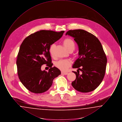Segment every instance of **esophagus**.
<instances>
[{"label":"esophagus","instance_id":"34e87169","mask_svg":"<svg viewBox=\"0 0 122 122\" xmlns=\"http://www.w3.org/2000/svg\"><path fill=\"white\" fill-rule=\"evenodd\" d=\"M61 74H63V75H67L68 74V72H61Z\"/></svg>","mask_w":122,"mask_h":122}]
</instances>
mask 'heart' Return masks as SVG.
<instances>
[{
	"label": "heart",
	"mask_w": 122,
	"mask_h": 122,
	"mask_svg": "<svg viewBox=\"0 0 122 122\" xmlns=\"http://www.w3.org/2000/svg\"><path fill=\"white\" fill-rule=\"evenodd\" d=\"M63 44L65 48L68 50H74L75 48V44L74 41L70 38H66L63 41ZM55 47V45L54 44H51L49 48V51L52 56H53L54 50ZM71 64V62L67 59L65 60H60L58 61L56 64V66L61 70L62 71H66L68 69L70 66Z\"/></svg>",
	"instance_id": "1"
}]
</instances>
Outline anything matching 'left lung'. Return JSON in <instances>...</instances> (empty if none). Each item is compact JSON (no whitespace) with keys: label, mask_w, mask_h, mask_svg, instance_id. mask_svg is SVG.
<instances>
[{"label":"left lung","mask_w":122,"mask_h":122,"mask_svg":"<svg viewBox=\"0 0 122 122\" xmlns=\"http://www.w3.org/2000/svg\"><path fill=\"white\" fill-rule=\"evenodd\" d=\"M66 35L74 37L79 47V58L73 65V68L78 69L77 72H73L76 79L72 86L80 92H92L100 85L105 74L107 58L102 46L95 36L83 30H70Z\"/></svg>","instance_id":"left-lung-1"}]
</instances>
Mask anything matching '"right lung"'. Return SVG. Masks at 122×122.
Returning a JSON list of instances; mask_svg holds the SVG:
<instances>
[{
	"label": "right lung",
	"mask_w": 122,
	"mask_h": 122,
	"mask_svg": "<svg viewBox=\"0 0 122 122\" xmlns=\"http://www.w3.org/2000/svg\"><path fill=\"white\" fill-rule=\"evenodd\" d=\"M64 32L41 30L29 35L21 44L16 61L18 75L24 86L30 92L38 94L46 92L52 86L53 79L61 74L58 69L52 67L49 48ZM44 64L51 68L48 72L41 70Z\"/></svg>",
	"instance_id": "add662e5"
}]
</instances>
